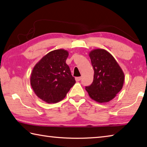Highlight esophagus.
<instances>
[{
  "label": "esophagus",
  "instance_id": "esophagus-1",
  "mask_svg": "<svg viewBox=\"0 0 147 147\" xmlns=\"http://www.w3.org/2000/svg\"><path fill=\"white\" fill-rule=\"evenodd\" d=\"M75 80H76V82H79V81H80L81 80H82V77H76V78H75Z\"/></svg>",
  "mask_w": 147,
  "mask_h": 147
}]
</instances>
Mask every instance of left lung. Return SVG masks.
Returning <instances> with one entry per match:
<instances>
[{
  "label": "left lung",
  "instance_id": "1",
  "mask_svg": "<svg viewBox=\"0 0 147 147\" xmlns=\"http://www.w3.org/2000/svg\"><path fill=\"white\" fill-rule=\"evenodd\" d=\"M94 69V79L85 89L92 100L99 103L111 101L121 90L124 83V73L114 58L103 49L89 53Z\"/></svg>",
  "mask_w": 147,
  "mask_h": 147
}]
</instances>
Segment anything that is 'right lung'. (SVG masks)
<instances>
[{"label":"right lung","mask_w":147,"mask_h":147,"mask_svg":"<svg viewBox=\"0 0 147 147\" xmlns=\"http://www.w3.org/2000/svg\"><path fill=\"white\" fill-rule=\"evenodd\" d=\"M69 53L57 49L47 53L34 65L30 83L40 99L55 103L64 98L76 81L65 61Z\"/></svg>","instance_id":"obj_1"}]
</instances>
